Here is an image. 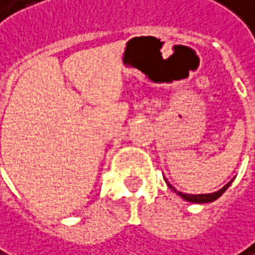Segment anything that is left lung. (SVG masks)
I'll use <instances>...</instances> for the list:
<instances>
[{
  "instance_id": "obj_1",
  "label": "left lung",
  "mask_w": 255,
  "mask_h": 255,
  "mask_svg": "<svg viewBox=\"0 0 255 255\" xmlns=\"http://www.w3.org/2000/svg\"><path fill=\"white\" fill-rule=\"evenodd\" d=\"M232 182V181H231ZM231 182H228L223 188H220L219 191H216V193H210V194H184V193H179V191H176L174 187L171 185V184H168L169 185V188H172L175 193H178V196H181L184 200H187V201H191V203H210V201H215L216 198H219L226 190H228V187L231 185Z\"/></svg>"
}]
</instances>
